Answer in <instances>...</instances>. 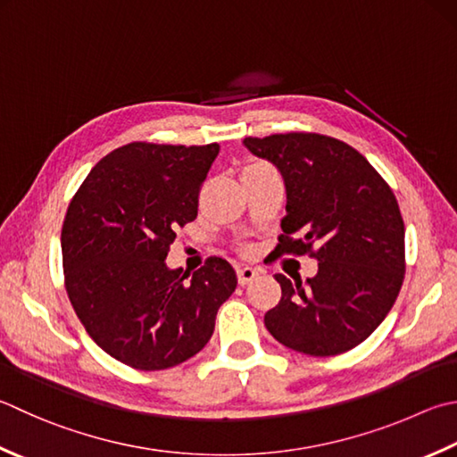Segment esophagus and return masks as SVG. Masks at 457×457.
<instances>
[{"instance_id": "obj_1", "label": "esophagus", "mask_w": 457, "mask_h": 457, "mask_svg": "<svg viewBox=\"0 0 457 457\" xmlns=\"http://www.w3.org/2000/svg\"><path fill=\"white\" fill-rule=\"evenodd\" d=\"M237 277H238V284H248L253 282L256 277H258V270L253 269V266H240V269L237 270Z\"/></svg>"}]
</instances>
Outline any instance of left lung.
I'll return each instance as SVG.
<instances>
[{"label":"left lung","instance_id":"8db88e82","mask_svg":"<svg viewBox=\"0 0 457 457\" xmlns=\"http://www.w3.org/2000/svg\"><path fill=\"white\" fill-rule=\"evenodd\" d=\"M245 147L280 170L287 185L278 254H310L316 277L277 274L280 303L269 332L308 356H336L364 342L400 295L403 220L388 183L354 147L318 133L246 137Z\"/></svg>","mask_w":457,"mask_h":457}]
</instances>
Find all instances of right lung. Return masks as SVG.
<instances>
[{
    "instance_id": "right-lung-1",
    "label": "right lung",
    "mask_w": 457,
    "mask_h": 457,
    "mask_svg": "<svg viewBox=\"0 0 457 457\" xmlns=\"http://www.w3.org/2000/svg\"><path fill=\"white\" fill-rule=\"evenodd\" d=\"M219 145L129 143L91 169L62 228L69 300L97 346L135 370L193 358L214 330L237 272L211 256L188 277L165 258L175 230L196 219Z\"/></svg>"
}]
</instances>
